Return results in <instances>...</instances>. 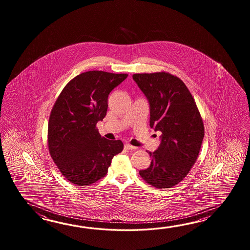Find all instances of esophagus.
I'll return each mask as SVG.
<instances>
[{
  "mask_svg": "<svg viewBox=\"0 0 250 250\" xmlns=\"http://www.w3.org/2000/svg\"><path fill=\"white\" fill-rule=\"evenodd\" d=\"M124 148L126 149V150H135L136 147H135V146H133L131 145H129V144H125Z\"/></svg>",
  "mask_w": 250,
  "mask_h": 250,
  "instance_id": "obj_1",
  "label": "esophagus"
}]
</instances>
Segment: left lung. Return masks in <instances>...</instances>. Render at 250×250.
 Returning a JSON list of instances; mask_svg holds the SVG:
<instances>
[{
	"label": "left lung",
	"mask_w": 250,
	"mask_h": 250,
	"mask_svg": "<svg viewBox=\"0 0 250 250\" xmlns=\"http://www.w3.org/2000/svg\"><path fill=\"white\" fill-rule=\"evenodd\" d=\"M133 80L148 99L150 127L162 132L151 165L139 170L144 181L157 188H170L186 177L201 148L205 127L196 102L184 82L161 71L136 73Z\"/></svg>",
	"instance_id": "1"
}]
</instances>
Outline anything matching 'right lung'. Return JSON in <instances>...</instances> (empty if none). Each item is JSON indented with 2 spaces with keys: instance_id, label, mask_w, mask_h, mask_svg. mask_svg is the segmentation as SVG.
<instances>
[{
  "instance_id": "obj_1",
  "label": "right lung",
  "mask_w": 250,
  "mask_h": 250,
  "mask_svg": "<svg viewBox=\"0 0 250 250\" xmlns=\"http://www.w3.org/2000/svg\"><path fill=\"white\" fill-rule=\"evenodd\" d=\"M127 74L91 70L76 76L53 104L48 123L49 153L69 182L87 186L106 175L121 140L101 137L96 123L106 115L108 96Z\"/></svg>"
}]
</instances>
